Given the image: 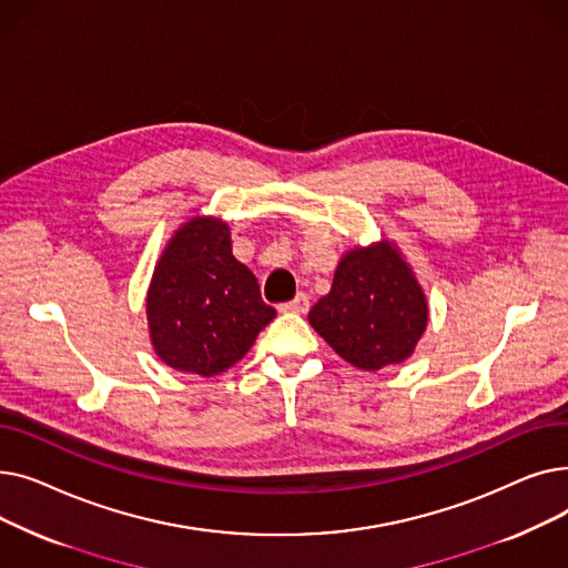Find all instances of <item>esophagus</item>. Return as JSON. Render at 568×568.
<instances>
[{
    "instance_id": "esophagus-1",
    "label": "esophagus",
    "mask_w": 568,
    "mask_h": 568,
    "mask_svg": "<svg viewBox=\"0 0 568 568\" xmlns=\"http://www.w3.org/2000/svg\"><path fill=\"white\" fill-rule=\"evenodd\" d=\"M308 306H311V302H308V296L304 294V292H300L294 296V300H290V302H285V304H281L278 308L283 311V313H308Z\"/></svg>"
}]
</instances>
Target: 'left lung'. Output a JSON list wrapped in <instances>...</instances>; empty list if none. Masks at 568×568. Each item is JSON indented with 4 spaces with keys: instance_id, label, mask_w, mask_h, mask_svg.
I'll use <instances>...</instances> for the list:
<instances>
[{
    "instance_id": "left-lung-1",
    "label": "left lung",
    "mask_w": 568,
    "mask_h": 568,
    "mask_svg": "<svg viewBox=\"0 0 568 568\" xmlns=\"http://www.w3.org/2000/svg\"><path fill=\"white\" fill-rule=\"evenodd\" d=\"M308 322L347 364L379 371L414 352L426 332L428 302L400 251L382 239L341 257L332 290Z\"/></svg>"
}]
</instances>
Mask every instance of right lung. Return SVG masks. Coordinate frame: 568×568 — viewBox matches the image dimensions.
Returning <instances> with one entry per match:
<instances>
[{
  "mask_svg": "<svg viewBox=\"0 0 568 568\" xmlns=\"http://www.w3.org/2000/svg\"><path fill=\"white\" fill-rule=\"evenodd\" d=\"M274 317L251 268L232 255L227 223L195 216L172 234L146 292L149 338L170 368L219 375Z\"/></svg>",
  "mask_w": 568,
  "mask_h": 568,
  "instance_id": "right-lung-1",
  "label": "right lung"
}]
</instances>
